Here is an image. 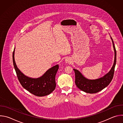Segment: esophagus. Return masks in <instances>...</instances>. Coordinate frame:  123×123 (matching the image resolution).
<instances>
[{"label":"esophagus","instance_id":"34e87169","mask_svg":"<svg viewBox=\"0 0 123 123\" xmlns=\"http://www.w3.org/2000/svg\"><path fill=\"white\" fill-rule=\"evenodd\" d=\"M65 62L67 63H71V60H70L69 58H67L65 60Z\"/></svg>","mask_w":123,"mask_h":123}]
</instances>
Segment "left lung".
Returning <instances> with one entry per match:
<instances>
[{
    "label": "left lung",
    "instance_id": "obj_1",
    "mask_svg": "<svg viewBox=\"0 0 123 123\" xmlns=\"http://www.w3.org/2000/svg\"><path fill=\"white\" fill-rule=\"evenodd\" d=\"M111 39L112 41L113 47L114 50L115 57L112 67L108 74L99 79L90 80L85 78L78 70L74 69L75 74V84L78 88L81 91L86 93H95L105 89L111 82L113 77L114 69L116 63V51L113 39L111 37Z\"/></svg>",
    "mask_w": 123,
    "mask_h": 123
}]
</instances>
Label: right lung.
Wrapping results in <instances>:
<instances>
[{
	"label": "right lung",
	"instance_id": "right-lung-1",
	"mask_svg": "<svg viewBox=\"0 0 123 123\" xmlns=\"http://www.w3.org/2000/svg\"><path fill=\"white\" fill-rule=\"evenodd\" d=\"M14 49L12 54L13 66L17 78L24 88L32 94L39 97L49 95L53 92L56 86L55 75L59 68L58 65L49 69L40 77H29L22 73L17 68L14 60Z\"/></svg>",
	"mask_w": 123,
	"mask_h": 123
}]
</instances>
